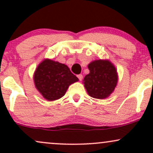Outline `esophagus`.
<instances>
[{"label":"esophagus","instance_id":"34e87169","mask_svg":"<svg viewBox=\"0 0 153 153\" xmlns=\"http://www.w3.org/2000/svg\"><path fill=\"white\" fill-rule=\"evenodd\" d=\"M77 77H78V78L79 79V80H82V74L78 75H77Z\"/></svg>","mask_w":153,"mask_h":153}]
</instances>
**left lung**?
<instances>
[{"instance_id": "left-lung-1", "label": "left lung", "mask_w": 153, "mask_h": 153, "mask_svg": "<svg viewBox=\"0 0 153 153\" xmlns=\"http://www.w3.org/2000/svg\"><path fill=\"white\" fill-rule=\"evenodd\" d=\"M90 73L85 75L83 83L88 94L95 99L108 97L117 83L114 66L107 60H95L88 65Z\"/></svg>"}]
</instances>
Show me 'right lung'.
Instances as JSON below:
<instances>
[{
	"label": "right lung",
	"mask_w": 153,
	"mask_h": 153,
	"mask_svg": "<svg viewBox=\"0 0 153 153\" xmlns=\"http://www.w3.org/2000/svg\"><path fill=\"white\" fill-rule=\"evenodd\" d=\"M34 83L43 97L48 101L60 99L71 84L78 78L65 65L45 59L39 65L34 76Z\"/></svg>",
	"instance_id": "add662e5"
}]
</instances>
